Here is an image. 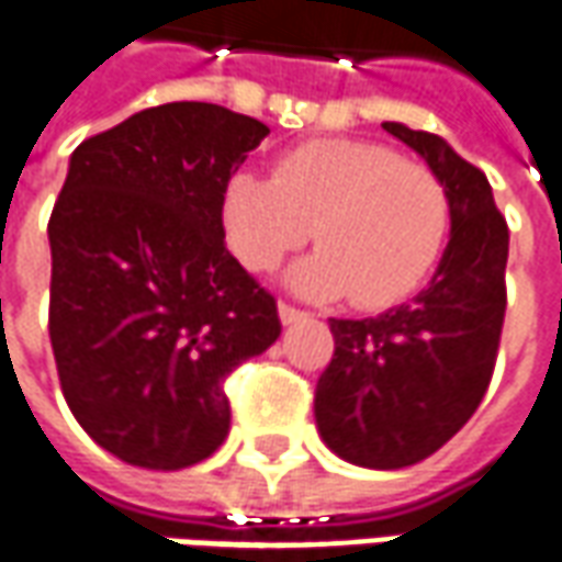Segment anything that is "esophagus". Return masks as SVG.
<instances>
[{
    "label": "esophagus",
    "mask_w": 562,
    "mask_h": 562,
    "mask_svg": "<svg viewBox=\"0 0 562 562\" xmlns=\"http://www.w3.org/2000/svg\"><path fill=\"white\" fill-rule=\"evenodd\" d=\"M277 313H280L282 325H292V322L307 319V313H304V310L292 307V304H282V301H280V307H277Z\"/></svg>",
    "instance_id": "obj_1"
}]
</instances>
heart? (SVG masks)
Segmentation results:
<instances>
[{
    "mask_svg": "<svg viewBox=\"0 0 562 562\" xmlns=\"http://www.w3.org/2000/svg\"><path fill=\"white\" fill-rule=\"evenodd\" d=\"M222 225L246 268L273 270L310 240L316 252L285 273L316 301L349 294L356 307H392L441 258L450 231L445 182L417 160L362 139H313L282 155L273 179L234 172L222 188Z\"/></svg>",
    "mask_w": 562,
    "mask_h": 562,
    "instance_id": "obj_1",
    "label": "heart"
}]
</instances>
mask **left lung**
Returning a JSON list of instances; mask_svg holds the SVG:
<instances>
[{"label": "left lung", "mask_w": 562, "mask_h": 562, "mask_svg": "<svg viewBox=\"0 0 562 562\" xmlns=\"http://www.w3.org/2000/svg\"><path fill=\"white\" fill-rule=\"evenodd\" d=\"M447 188L450 240L426 289L371 319H331L335 356L316 383L325 447L395 472L431 457L484 398L502 319L508 225L486 176L426 131L383 121Z\"/></svg>", "instance_id": "obj_1"}]
</instances>
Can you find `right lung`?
<instances>
[{
  "mask_svg": "<svg viewBox=\"0 0 562 562\" xmlns=\"http://www.w3.org/2000/svg\"><path fill=\"white\" fill-rule=\"evenodd\" d=\"M270 127L215 103L143 109L78 145L48 222V331L78 426L179 472L231 429L227 374L280 337L227 252L222 188Z\"/></svg>",
  "mask_w": 562,
  "mask_h": 562,
  "instance_id": "right-lung-1",
  "label": "right lung"
}]
</instances>
